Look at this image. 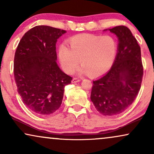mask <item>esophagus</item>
I'll use <instances>...</instances> for the list:
<instances>
[{
  "label": "esophagus",
  "mask_w": 154,
  "mask_h": 154,
  "mask_svg": "<svg viewBox=\"0 0 154 154\" xmlns=\"http://www.w3.org/2000/svg\"><path fill=\"white\" fill-rule=\"evenodd\" d=\"M81 79H79V78H76V77H75V78L72 79V83H77V82H80Z\"/></svg>",
  "instance_id": "1"
}]
</instances>
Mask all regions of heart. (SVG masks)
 <instances>
[{"instance_id":"b5f03b06","label":"heart","mask_w":154,"mask_h":154,"mask_svg":"<svg viewBox=\"0 0 154 154\" xmlns=\"http://www.w3.org/2000/svg\"><path fill=\"white\" fill-rule=\"evenodd\" d=\"M69 48L62 44L58 56L63 70L72 74L78 67H82L80 74H89L96 77L106 72L114 63L117 43L111 35L84 34L74 36L69 40Z\"/></svg>"}]
</instances>
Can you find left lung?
Segmentation results:
<instances>
[{
	"label": "left lung",
	"mask_w": 154,
	"mask_h": 154,
	"mask_svg": "<svg viewBox=\"0 0 154 154\" xmlns=\"http://www.w3.org/2000/svg\"><path fill=\"white\" fill-rule=\"evenodd\" d=\"M117 36V54L110 70L93 81L91 100L104 116L124 112L137 97L141 85L143 68L141 48L131 30L124 25L109 29Z\"/></svg>",
	"instance_id": "8db88e82"
}]
</instances>
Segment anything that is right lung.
Instances as JSON below:
<instances>
[{"mask_svg": "<svg viewBox=\"0 0 154 154\" xmlns=\"http://www.w3.org/2000/svg\"><path fill=\"white\" fill-rule=\"evenodd\" d=\"M65 32L38 25L25 32L15 51L13 72L17 92L25 106L38 115H49L60 108L64 88L72 79L56 62V42Z\"/></svg>", "mask_w": 154, "mask_h": 154, "instance_id": "1", "label": "right lung"}]
</instances>
